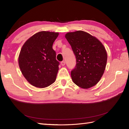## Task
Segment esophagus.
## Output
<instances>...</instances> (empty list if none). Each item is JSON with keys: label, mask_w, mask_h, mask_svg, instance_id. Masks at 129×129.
Here are the masks:
<instances>
[{"label": "esophagus", "mask_w": 129, "mask_h": 129, "mask_svg": "<svg viewBox=\"0 0 129 129\" xmlns=\"http://www.w3.org/2000/svg\"><path fill=\"white\" fill-rule=\"evenodd\" d=\"M61 65H62V66H64V65H65V61H62L61 62Z\"/></svg>", "instance_id": "obj_1"}]
</instances>
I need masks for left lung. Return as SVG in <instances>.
I'll return each mask as SVG.
<instances>
[{
	"instance_id": "8db88e82",
	"label": "left lung",
	"mask_w": 129,
	"mask_h": 129,
	"mask_svg": "<svg viewBox=\"0 0 129 129\" xmlns=\"http://www.w3.org/2000/svg\"><path fill=\"white\" fill-rule=\"evenodd\" d=\"M65 38L72 46L76 64L71 72L76 85L83 89L95 85L103 76L107 62V53L99 40L87 33H68Z\"/></svg>"
}]
</instances>
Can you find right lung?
Returning a JSON list of instances; mask_svg holds the SVG:
<instances>
[{
  "mask_svg": "<svg viewBox=\"0 0 129 129\" xmlns=\"http://www.w3.org/2000/svg\"><path fill=\"white\" fill-rule=\"evenodd\" d=\"M58 33L40 31L26 40L19 56V65L29 83L43 88L53 84L60 62L56 59L53 44Z\"/></svg>",
  "mask_w": 129,
  "mask_h": 129,
  "instance_id": "right-lung-1",
  "label": "right lung"
}]
</instances>
